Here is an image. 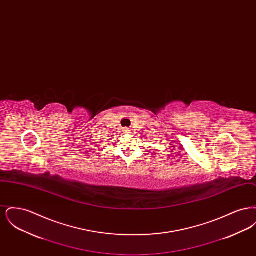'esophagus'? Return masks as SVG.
Instances as JSON below:
<instances>
[{"label":"esophagus","instance_id":"obj_1","mask_svg":"<svg viewBox=\"0 0 256 256\" xmlns=\"http://www.w3.org/2000/svg\"><path fill=\"white\" fill-rule=\"evenodd\" d=\"M124 132H130V130H128V128H126V130H124Z\"/></svg>","mask_w":256,"mask_h":256}]
</instances>
